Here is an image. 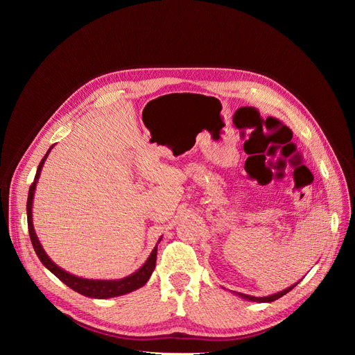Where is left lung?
I'll use <instances>...</instances> for the list:
<instances>
[{
  "label": "left lung",
  "mask_w": 355,
  "mask_h": 355,
  "mask_svg": "<svg viewBox=\"0 0 355 355\" xmlns=\"http://www.w3.org/2000/svg\"><path fill=\"white\" fill-rule=\"evenodd\" d=\"M299 283V282H297ZM297 283L296 284H293V286H290V287H287V288H284V290H282V292H278V293H274V295H270V296H263V297H257V296H250V295H244V293H237L240 297H243V299H245V300H252V302H272V300H277L278 297H282V296H284L286 293H288L290 290H292L293 287H296L297 286ZM235 293V292H234Z\"/></svg>",
  "instance_id": "1"
}]
</instances>
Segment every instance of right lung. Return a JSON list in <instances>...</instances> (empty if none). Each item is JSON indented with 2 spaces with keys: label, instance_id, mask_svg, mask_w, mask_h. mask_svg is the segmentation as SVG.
<instances>
[{
  "label": "right lung",
  "instance_id": "obj_1",
  "mask_svg": "<svg viewBox=\"0 0 355 355\" xmlns=\"http://www.w3.org/2000/svg\"><path fill=\"white\" fill-rule=\"evenodd\" d=\"M51 148L47 151V154L44 155V158L41 159V163L37 168V175L34 179V184L31 185L29 192H28V202H26V214H28V230H29V237H31V243L34 245V250L37 253V256L40 257V261L42 262L47 270L55 274L62 283H65L68 287H71L75 292L87 296V297H94V299H108V297H115V296H123L130 292H135V290L141 288L142 286L146 284V282L149 280V277L154 272L155 268V262H157V245L161 241L159 237L157 245L154 247V250L149 254V257L146 259V262L139 268V270L130 275H127L124 278H120V280H92V278H83V277H77L73 274L67 272L65 270H62L60 266H58L55 262H53L50 257L47 256L46 250L42 249V245L37 237L35 230H34V223H32V201H34V194H35V188H37V182L40 179L42 166H44V161L49 157Z\"/></svg>",
  "mask_w": 355,
  "mask_h": 355
}]
</instances>
